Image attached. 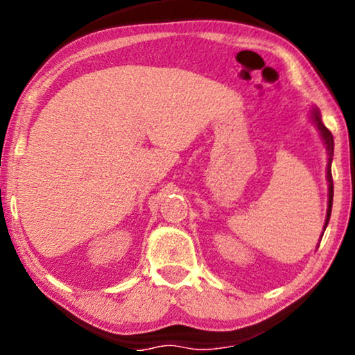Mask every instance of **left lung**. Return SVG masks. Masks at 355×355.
<instances>
[{
  "label": "left lung",
  "instance_id": "1",
  "mask_svg": "<svg viewBox=\"0 0 355 355\" xmlns=\"http://www.w3.org/2000/svg\"><path fill=\"white\" fill-rule=\"evenodd\" d=\"M312 119L317 129L320 130V137H322L324 147H327V155H328V166H327V181H328V210H327V220H324V226L323 231L327 230L329 216H331V207H333V176H331V162H333V153H334V140H333V134L324 128V124L322 123V118H320V111L318 108L312 110ZM323 237V234H322Z\"/></svg>",
  "mask_w": 355,
  "mask_h": 355
}]
</instances>
